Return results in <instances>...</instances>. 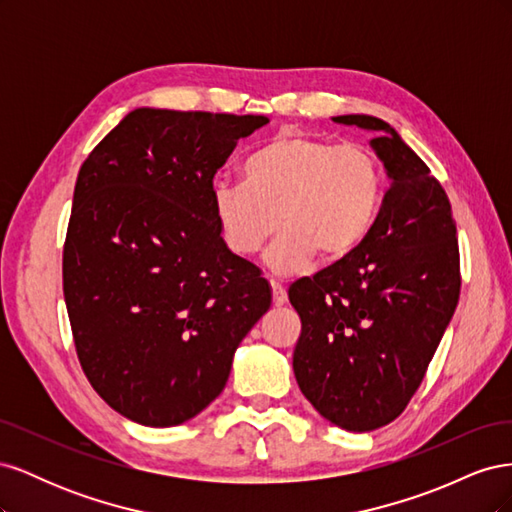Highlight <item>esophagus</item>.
<instances>
[{"label": "esophagus", "instance_id": "esophagus-1", "mask_svg": "<svg viewBox=\"0 0 512 512\" xmlns=\"http://www.w3.org/2000/svg\"><path fill=\"white\" fill-rule=\"evenodd\" d=\"M271 292H273V305L275 307L286 305L288 294H286V288L280 282H271Z\"/></svg>", "mask_w": 512, "mask_h": 512}]
</instances>
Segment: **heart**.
<instances>
[{
	"mask_svg": "<svg viewBox=\"0 0 512 512\" xmlns=\"http://www.w3.org/2000/svg\"><path fill=\"white\" fill-rule=\"evenodd\" d=\"M386 177L374 151L284 132L243 164V181L213 185V213L237 256H252L282 224L265 256L273 273L301 271L318 252L327 260L359 250L374 230Z\"/></svg>",
	"mask_w": 512,
	"mask_h": 512,
	"instance_id": "obj_1",
	"label": "heart"
}]
</instances>
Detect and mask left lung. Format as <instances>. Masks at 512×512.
Masks as SVG:
<instances>
[{
    "instance_id": "8db88e82",
    "label": "left lung",
    "mask_w": 512,
    "mask_h": 512,
    "mask_svg": "<svg viewBox=\"0 0 512 512\" xmlns=\"http://www.w3.org/2000/svg\"><path fill=\"white\" fill-rule=\"evenodd\" d=\"M333 121L376 134L391 188L359 250L290 286L301 316L292 369L320 416L363 433L395 421L423 382L459 301V245L446 192L395 128Z\"/></svg>"
}]
</instances>
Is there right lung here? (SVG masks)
I'll return each mask as SVG.
<instances>
[{"label": "right lung", "mask_w": 512, "mask_h": 512, "mask_svg": "<svg viewBox=\"0 0 512 512\" xmlns=\"http://www.w3.org/2000/svg\"><path fill=\"white\" fill-rule=\"evenodd\" d=\"M265 115L134 108L83 162L64 245V299L87 380L145 427L190 421L271 307L228 250L213 175Z\"/></svg>", "instance_id": "right-lung-1"}]
</instances>
